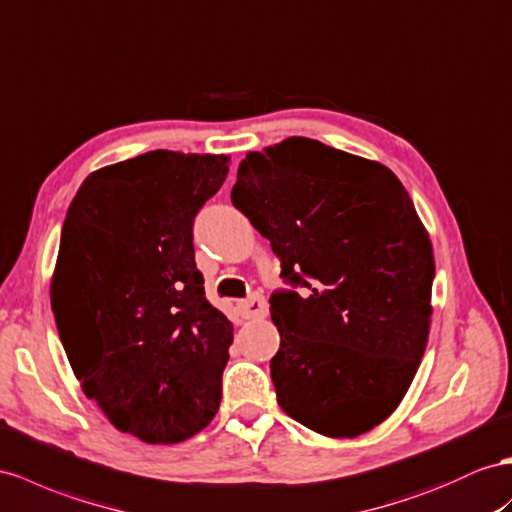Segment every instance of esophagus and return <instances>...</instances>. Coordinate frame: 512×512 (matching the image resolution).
Returning a JSON list of instances; mask_svg holds the SVG:
<instances>
[{
    "mask_svg": "<svg viewBox=\"0 0 512 512\" xmlns=\"http://www.w3.org/2000/svg\"><path fill=\"white\" fill-rule=\"evenodd\" d=\"M240 316L246 318V320L268 316L266 298L261 296V294H253V296H248L246 300H242V303H240Z\"/></svg>",
    "mask_w": 512,
    "mask_h": 512,
    "instance_id": "1",
    "label": "esophagus"
}]
</instances>
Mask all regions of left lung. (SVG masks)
<instances>
[{
    "label": "left lung",
    "instance_id": "8db88e82",
    "mask_svg": "<svg viewBox=\"0 0 512 512\" xmlns=\"http://www.w3.org/2000/svg\"><path fill=\"white\" fill-rule=\"evenodd\" d=\"M231 203L270 240L281 409L333 439L398 409L424 357L435 257L409 192L383 164L294 136L240 162Z\"/></svg>",
    "mask_w": 512,
    "mask_h": 512
}]
</instances>
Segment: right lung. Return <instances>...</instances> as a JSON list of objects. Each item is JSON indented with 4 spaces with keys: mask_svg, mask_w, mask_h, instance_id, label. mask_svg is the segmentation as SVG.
Instances as JSON below:
<instances>
[{
    "mask_svg": "<svg viewBox=\"0 0 512 512\" xmlns=\"http://www.w3.org/2000/svg\"><path fill=\"white\" fill-rule=\"evenodd\" d=\"M227 155L149 151L90 173L51 277L77 381L121 432L179 443L212 422L233 324L207 303L192 225Z\"/></svg>",
    "mask_w": 512,
    "mask_h": 512,
    "instance_id": "1",
    "label": "right lung"
}]
</instances>
